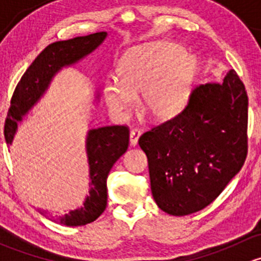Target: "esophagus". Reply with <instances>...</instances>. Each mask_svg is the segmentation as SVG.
I'll return each instance as SVG.
<instances>
[{
  "instance_id": "1",
  "label": "esophagus",
  "mask_w": 261,
  "mask_h": 261,
  "mask_svg": "<svg viewBox=\"0 0 261 261\" xmlns=\"http://www.w3.org/2000/svg\"><path fill=\"white\" fill-rule=\"evenodd\" d=\"M141 135V131L139 130V128H133V130L130 131V144L133 146H136L138 145V141H139V138H140Z\"/></svg>"
}]
</instances>
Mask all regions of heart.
<instances>
[{"instance_id": "heart-1", "label": "heart", "mask_w": 261, "mask_h": 261, "mask_svg": "<svg viewBox=\"0 0 261 261\" xmlns=\"http://www.w3.org/2000/svg\"><path fill=\"white\" fill-rule=\"evenodd\" d=\"M196 72V60L172 43H151L131 50L121 59L118 80H107L103 96L111 111L125 116L141 94L143 111L158 121L181 111Z\"/></svg>"}]
</instances>
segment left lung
Here are the masks:
<instances>
[{"label": "left lung", "mask_w": 261, "mask_h": 261, "mask_svg": "<svg viewBox=\"0 0 261 261\" xmlns=\"http://www.w3.org/2000/svg\"><path fill=\"white\" fill-rule=\"evenodd\" d=\"M247 93L233 69L192 89L183 111L139 139L158 207L173 216L212 203L247 155Z\"/></svg>", "instance_id": "left-lung-1"}]
</instances>
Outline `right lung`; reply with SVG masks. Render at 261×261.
<instances>
[{
    "label": "right lung",
    "instance_id": "right-lung-1",
    "mask_svg": "<svg viewBox=\"0 0 261 261\" xmlns=\"http://www.w3.org/2000/svg\"><path fill=\"white\" fill-rule=\"evenodd\" d=\"M106 31L87 36H77L64 41H57L46 46L26 69L15 88L5 121V140L12 143L18 122L40 99L48 89L53 77L63 67H69L98 48L106 39ZM127 126H105L88 131L86 140L89 165V196L83 207L65 215L43 211L41 215L54 222L67 226H83L93 222L107 206V177L118 158L127 150Z\"/></svg>",
    "mask_w": 261,
    "mask_h": 261
}]
</instances>
